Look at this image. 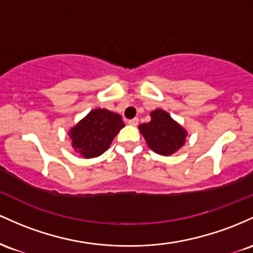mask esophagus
<instances>
[{
    "mask_svg": "<svg viewBox=\"0 0 253 253\" xmlns=\"http://www.w3.org/2000/svg\"><path fill=\"white\" fill-rule=\"evenodd\" d=\"M127 124H130V126H136L138 124V118L130 119V121H127Z\"/></svg>",
    "mask_w": 253,
    "mask_h": 253,
    "instance_id": "obj_1",
    "label": "esophagus"
}]
</instances>
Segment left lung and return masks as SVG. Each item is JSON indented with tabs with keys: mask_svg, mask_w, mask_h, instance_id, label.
<instances>
[{
	"mask_svg": "<svg viewBox=\"0 0 253 253\" xmlns=\"http://www.w3.org/2000/svg\"><path fill=\"white\" fill-rule=\"evenodd\" d=\"M138 129L149 148L165 157L178 152L188 136V131L161 109L150 112V122L140 124Z\"/></svg>",
	"mask_w": 253,
	"mask_h": 253,
	"instance_id": "left-lung-1",
	"label": "left lung"
}]
</instances>
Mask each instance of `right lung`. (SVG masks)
Segmentation results:
<instances>
[{
  "label": "right lung",
  "instance_id": "right-lung-1",
  "mask_svg": "<svg viewBox=\"0 0 253 253\" xmlns=\"http://www.w3.org/2000/svg\"><path fill=\"white\" fill-rule=\"evenodd\" d=\"M122 127L124 122L118 113L95 109L75 124L68 131V136L76 153L84 159H92L109 149Z\"/></svg>",
  "mask_w": 253,
  "mask_h": 253
}]
</instances>
